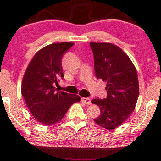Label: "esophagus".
I'll return each mask as SVG.
<instances>
[{
	"label": "esophagus",
	"mask_w": 161,
	"mask_h": 161,
	"mask_svg": "<svg viewBox=\"0 0 161 161\" xmlns=\"http://www.w3.org/2000/svg\"><path fill=\"white\" fill-rule=\"evenodd\" d=\"M81 101H82L84 103V104H92V102H91V99L89 98H81Z\"/></svg>",
	"instance_id": "34e87169"
}]
</instances>
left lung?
<instances>
[{
	"label": "left lung",
	"mask_w": 161,
	"mask_h": 161,
	"mask_svg": "<svg viewBox=\"0 0 161 161\" xmlns=\"http://www.w3.org/2000/svg\"><path fill=\"white\" fill-rule=\"evenodd\" d=\"M98 79L107 82V98H95L92 104L101 114L94 121L108 130L120 126L134 110L139 96L136 69L128 55L117 45L108 42H90Z\"/></svg>",
	"instance_id": "1"
}]
</instances>
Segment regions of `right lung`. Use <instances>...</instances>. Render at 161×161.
Returning <instances> with one entry per match:
<instances>
[{"instance_id": "1", "label": "right lung", "mask_w": 161, "mask_h": 161, "mask_svg": "<svg viewBox=\"0 0 161 161\" xmlns=\"http://www.w3.org/2000/svg\"><path fill=\"white\" fill-rule=\"evenodd\" d=\"M73 42H57L37 51L27 65L21 84V95L33 116L44 125L63 119L69 108L80 101L77 95L56 92L53 84L63 77L62 57Z\"/></svg>"}]
</instances>
